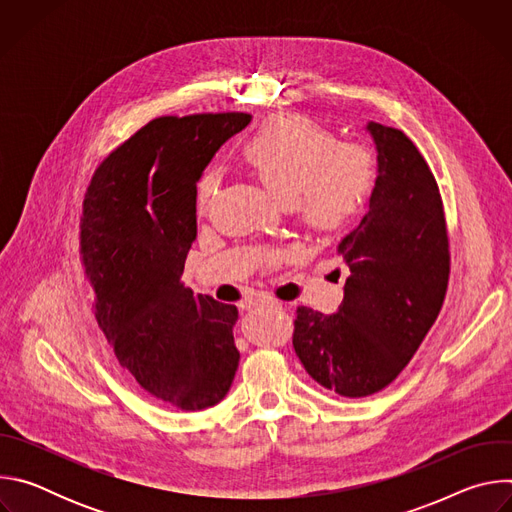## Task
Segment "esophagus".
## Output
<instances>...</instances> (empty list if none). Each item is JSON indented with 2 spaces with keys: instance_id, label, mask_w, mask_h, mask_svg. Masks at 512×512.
<instances>
[{
  "instance_id": "1",
  "label": "esophagus",
  "mask_w": 512,
  "mask_h": 512,
  "mask_svg": "<svg viewBox=\"0 0 512 512\" xmlns=\"http://www.w3.org/2000/svg\"><path fill=\"white\" fill-rule=\"evenodd\" d=\"M257 306H265V308H271V310H283V302H277L273 298H267V296H259L255 300Z\"/></svg>"
}]
</instances>
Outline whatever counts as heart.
Returning a JSON list of instances; mask_svg holds the SVG:
<instances>
[{
	"label": "heart",
	"instance_id": "1",
	"mask_svg": "<svg viewBox=\"0 0 512 512\" xmlns=\"http://www.w3.org/2000/svg\"><path fill=\"white\" fill-rule=\"evenodd\" d=\"M243 160L261 184L316 235L346 229L367 204L377 164L360 143L336 141L302 117H275L243 145ZM218 188L214 172L196 186V208L204 212Z\"/></svg>",
	"mask_w": 512,
	"mask_h": 512
}]
</instances>
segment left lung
Instances as JSON below:
<instances>
[{"instance_id": "8db88e82", "label": "left lung", "mask_w": 512, "mask_h": 512, "mask_svg": "<svg viewBox=\"0 0 512 512\" xmlns=\"http://www.w3.org/2000/svg\"><path fill=\"white\" fill-rule=\"evenodd\" d=\"M377 182L362 221L338 245L350 269L336 314L300 306L294 350L342 397H367L407 367L442 310L450 243L437 182L399 129L371 121Z\"/></svg>"}]
</instances>
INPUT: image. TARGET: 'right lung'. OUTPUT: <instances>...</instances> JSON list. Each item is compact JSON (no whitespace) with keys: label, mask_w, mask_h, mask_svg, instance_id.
I'll return each mask as SVG.
<instances>
[{"label":"right lung","mask_w":512,"mask_h":512,"mask_svg":"<svg viewBox=\"0 0 512 512\" xmlns=\"http://www.w3.org/2000/svg\"><path fill=\"white\" fill-rule=\"evenodd\" d=\"M249 113L158 117L97 168L83 204L81 257L95 318L117 360L154 397L200 411L239 367L235 306L184 287L196 239V182Z\"/></svg>","instance_id":"add662e5"}]
</instances>
